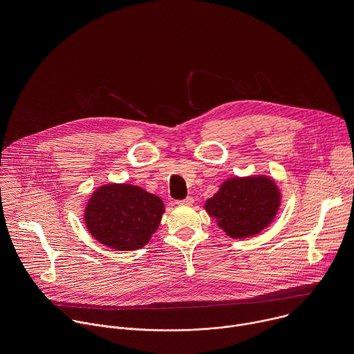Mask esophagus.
<instances>
[{"mask_svg":"<svg viewBox=\"0 0 354 354\" xmlns=\"http://www.w3.org/2000/svg\"><path fill=\"white\" fill-rule=\"evenodd\" d=\"M193 201H194V198H193L192 196H187V197L183 198V200H178L176 203H178V205H182V206H190V205H193Z\"/></svg>","mask_w":354,"mask_h":354,"instance_id":"obj_1","label":"esophagus"}]
</instances>
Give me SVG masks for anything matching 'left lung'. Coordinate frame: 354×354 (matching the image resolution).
<instances>
[{
    "instance_id": "1",
    "label": "left lung",
    "mask_w": 354,
    "mask_h": 354,
    "mask_svg": "<svg viewBox=\"0 0 354 354\" xmlns=\"http://www.w3.org/2000/svg\"><path fill=\"white\" fill-rule=\"evenodd\" d=\"M279 203V190L269 178H234L207 200L206 210L230 236L246 238L270 224Z\"/></svg>"
}]
</instances>
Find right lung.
I'll return each mask as SVG.
<instances>
[{
    "label": "right lung",
    "mask_w": 354,
    "mask_h": 354,
    "mask_svg": "<svg viewBox=\"0 0 354 354\" xmlns=\"http://www.w3.org/2000/svg\"><path fill=\"white\" fill-rule=\"evenodd\" d=\"M162 200L133 185L99 187L88 201L85 224L100 243L133 250L148 243L164 213Z\"/></svg>",
    "instance_id": "add662e5"
}]
</instances>
